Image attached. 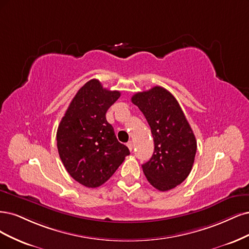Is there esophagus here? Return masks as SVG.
<instances>
[{
  "label": "esophagus",
  "mask_w": 249,
  "mask_h": 249,
  "mask_svg": "<svg viewBox=\"0 0 249 249\" xmlns=\"http://www.w3.org/2000/svg\"><path fill=\"white\" fill-rule=\"evenodd\" d=\"M127 147L129 148V150H130V151H132V149H133V142H132L131 141H130V142H127Z\"/></svg>",
  "instance_id": "obj_1"
}]
</instances>
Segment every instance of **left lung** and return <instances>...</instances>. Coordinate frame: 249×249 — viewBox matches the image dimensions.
<instances>
[{
    "label": "left lung",
    "instance_id": "1",
    "mask_svg": "<svg viewBox=\"0 0 249 249\" xmlns=\"http://www.w3.org/2000/svg\"><path fill=\"white\" fill-rule=\"evenodd\" d=\"M131 101L145 116L154 140V153L142 165L143 174L156 189H173L188 177L194 165V131L177 99L162 87L136 93Z\"/></svg>",
    "mask_w": 249,
    "mask_h": 249
}]
</instances>
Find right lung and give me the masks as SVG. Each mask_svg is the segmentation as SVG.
I'll list each match as a JSON object with an SVG mask.
<instances>
[{"label":"right lung","instance_id":"1","mask_svg":"<svg viewBox=\"0 0 249 249\" xmlns=\"http://www.w3.org/2000/svg\"><path fill=\"white\" fill-rule=\"evenodd\" d=\"M120 95L91 79L77 91L59 124L60 158L71 177L86 187L106 183L130 154L106 118Z\"/></svg>","mask_w":249,"mask_h":249}]
</instances>
